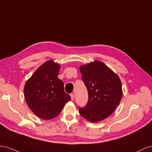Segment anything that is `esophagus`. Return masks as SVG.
<instances>
[{"label": "esophagus", "instance_id": "34e87169", "mask_svg": "<svg viewBox=\"0 0 152 152\" xmlns=\"http://www.w3.org/2000/svg\"><path fill=\"white\" fill-rule=\"evenodd\" d=\"M70 96H71V99H72V101L74 100V94H73V93L70 94Z\"/></svg>", "mask_w": 152, "mask_h": 152}]
</instances>
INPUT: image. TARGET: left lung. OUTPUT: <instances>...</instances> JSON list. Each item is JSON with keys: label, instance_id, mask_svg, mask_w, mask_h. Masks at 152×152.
<instances>
[{"label": "left lung", "instance_id": "1", "mask_svg": "<svg viewBox=\"0 0 152 152\" xmlns=\"http://www.w3.org/2000/svg\"><path fill=\"white\" fill-rule=\"evenodd\" d=\"M82 79L88 92V102L79 108L80 115L91 122L109 117L121 102L122 96L120 78L99 61L80 67Z\"/></svg>", "mask_w": 152, "mask_h": 152}]
</instances>
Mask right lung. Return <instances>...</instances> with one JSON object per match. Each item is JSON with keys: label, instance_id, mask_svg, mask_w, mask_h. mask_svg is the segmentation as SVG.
Here are the masks:
<instances>
[{"label": "right lung", "instance_id": "1", "mask_svg": "<svg viewBox=\"0 0 152 152\" xmlns=\"http://www.w3.org/2000/svg\"><path fill=\"white\" fill-rule=\"evenodd\" d=\"M60 65L53 60L45 62L26 81L24 87L26 102L37 116L50 120L61 113L71 100L64 91V84L58 78Z\"/></svg>", "mask_w": 152, "mask_h": 152}]
</instances>
